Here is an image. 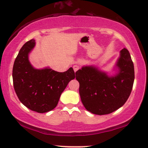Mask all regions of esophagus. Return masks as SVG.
I'll return each instance as SVG.
<instances>
[{
    "label": "esophagus",
    "instance_id": "1",
    "mask_svg": "<svg viewBox=\"0 0 148 148\" xmlns=\"http://www.w3.org/2000/svg\"><path fill=\"white\" fill-rule=\"evenodd\" d=\"M73 69H74V71L76 72V71H77L78 70V69H79V66H78V65H74V66H73Z\"/></svg>",
    "mask_w": 148,
    "mask_h": 148
}]
</instances>
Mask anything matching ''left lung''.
<instances>
[{
    "label": "left lung",
    "mask_w": 148,
    "mask_h": 148,
    "mask_svg": "<svg viewBox=\"0 0 148 148\" xmlns=\"http://www.w3.org/2000/svg\"><path fill=\"white\" fill-rule=\"evenodd\" d=\"M116 66L119 72L111 77L92 66H84L76 72L81 100L88 111L95 114H108L128 100L135 74L134 63L126 48L120 52Z\"/></svg>",
    "instance_id": "8db88e82"
}]
</instances>
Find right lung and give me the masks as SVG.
Segmentation results:
<instances>
[{"mask_svg": "<svg viewBox=\"0 0 148 148\" xmlns=\"http://www.w3.org/2000/svg\"><path fill=\"white\" fill-rule=\"evenodd\" d=\"M35 46L34 39L24 43L14 60L13 86L19 100L32 111L45 113L58 105L62 92L75 78L72 67L64 72L49 68L36 69L29 61V53Z\"/></svg>", "mask_w": 148, "mask_h": 148, "instance_id": "right-lung-1", "label": "right lung"}]
</instances>
